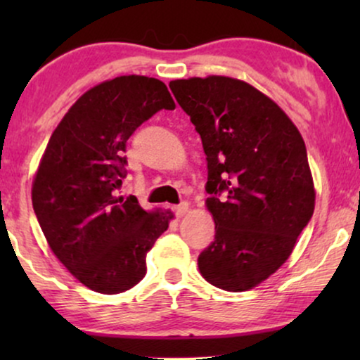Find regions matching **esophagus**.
I'll use <instances>...</instances> for the list:
<instances>
[{
	"label": "esophagus",
	"instance_id": "esophagus-1",
	"mask_svg": "<svg viewBox=\"0 0 360 360\" xmlns=\"http://www.w3.org/2000/svg\"><path fill=\"white\" fill-rule=\"evenodd\" d=\"M186 211H188V203H186V201H184V203L174 206V213H175L176 218H181V216H184V214L186 213Z\"/></svg>",
	"mask_w": 360,
	"mask_h": 360
}]
</instances>
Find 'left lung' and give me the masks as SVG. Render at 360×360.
I'll return each instance as SVG.
<instances>
[{"label": "left lung", "mask_w": 360, "mask_h": 360, "mask_svg": "<svg viewBox=\"0 0 360 360\" xmlns=\"http://www.w3.org/2000/svg\"><path fill=\"white\" fill-rule=\"evenodd\" d=\"M203 142L206 200L214 240L200 274L226 292H245L282 267L314 211L304 141L277 103L229 77L170 82Z\"/></svg>", "instance_id": "left-lung-1"}]
</instances>
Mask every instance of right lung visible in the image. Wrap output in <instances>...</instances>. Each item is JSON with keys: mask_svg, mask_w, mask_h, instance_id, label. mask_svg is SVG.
Listing matches in <instances>:
<instances>
[{"mask_svg": "<svg viewBox=\"0 0 360 360\" xmlns=\"http://www.w3.org/2000/svg\"><path fill=\"white\" fill-rule=\"evenodd\" d=\"M160 110H175L165 83L116 77L75 101L52 132L32 181V206L49 248L93 292H126L146 275V255L174 213L115 196L126 176V142Z\"/></svg>", "mask_w": 360, "mask_h": 360, "instance_id": "right-lung-1", "label": "right lung"}]
</instances>
